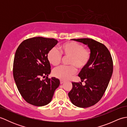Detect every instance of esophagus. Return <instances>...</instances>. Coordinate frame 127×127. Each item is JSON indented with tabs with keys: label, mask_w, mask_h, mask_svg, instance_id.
I'll list each match as a JSON object with an SVG mask.
<instances>
[{
	"label": "esophagus",
	"mask_w": 127,
	"mask_h": 127,
	"mask_svg": "<svg viewBox=\"0 0 127 127\" xmlns=\"http://www.w3.org/2000/svg\"><path fill=\"white\" fill-rule=\"evenodd\" d=\"M64 82V81H63V80H60V83H61V84H63Z\"/></svg>",
	"instance_id": "34e87169"
}]
</instances>
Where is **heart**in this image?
<instances>
[{"mask_svg":"<svg viewBox=\"0 0 127 127\" xmlns=\"http://www.w3.org/2000/svg\"><path fill=\"white\" fill-rule=\"evenodd\" d=\"M61 52L65 57H69L68 64L70 66H61L53 70L54 76L59 79H69L76 71L85 68L90 61L91 56V51L84 48L83 46L79 43L71 41L66 42L61 47ZM47 59L50 63L54 66L58 65L61 63L62 56L56 47H53L48 51Z\"/></svg>","mask_w":127,"mask_h":127,"instance_id":"obj_1","label":"heart"}]
</instances>
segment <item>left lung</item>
<instances>
[{
    "label": "left lung",
    "instance_id": "8db88e82",
    "mask_svg": "<svg viewBox=\"0 0 127 127\" xmlns=\"http://www.w3.org/2000/svg\"><path fill=\"white\" fill-rule=\"evenodd\" d=\"M71 40L87 45L91 53L88 64L79 74L81 82H72L68 93L72 104L86 108L95 105L103 96L112 76L113 62L109 50L101 43L88 38Z\"/></svg>",
    "mask_w": 127,
    "mask_h": 127
}]
</instances>
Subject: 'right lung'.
<instances>
[{"mask_svg": "<svg viewBox=\"0 0 127 127\" xmlns=\"http://www.w3.org/2000/svg\"><path fill=\"white\" fill-rule=\"evenodd\" d=\"M58 42L55 39L34 37L24 40L16 51L13 78L19 92L29 104L42 106L50 103L60 84L59 79L47 77L51 72L47 53ZM42 77L47 78L41 80Z\"/></svg>", "mask_w": 127, "mask_h": 127, "instance_id": "add662e5", "label": "right lung"}]
</instances>
